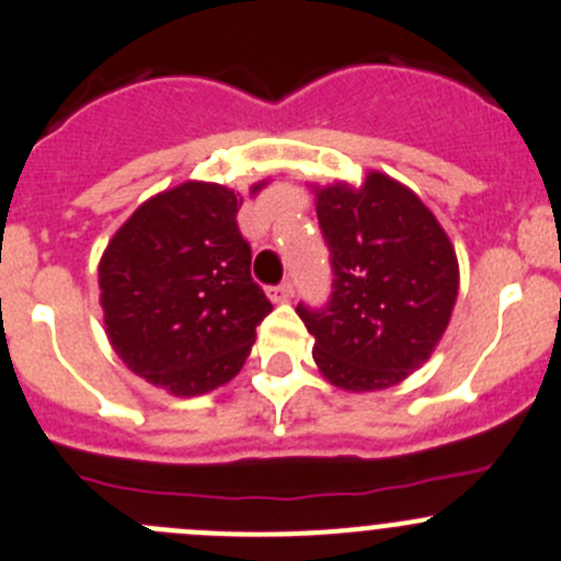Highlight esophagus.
I'll use <instances>...</instances> for the list:
<instances>
[{
  "label": "esophagus",
  "mask_w": 561,
  "mask_h": 561,
  "mask_svg": "<svg viewBox=\"0 0 561 561\" xmlns=\"http://www.w3.org/2000/svg\"><path fill=\"white\" fill-rule=\"evenodd\" d=\"M268 298H271V301H274V304L290 301V298H293V285H290V282H282L279 287H271Z\"/></svg>",
  "instance_id": "34e87169"
}]
</instances>
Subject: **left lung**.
I'll return each instance as SVG.
<instances>
[{"mask_svg": "<svg viewBox=\"0 0 561 561\" xmlns=\"http://www.w3.org/2000/svg\"><path fill=\"white\" fill-rule=\"evenodd\" d=\"M312 194L334 268L329 307L296 309L314 336L312 358L336 389H389L442 342L458 301V254L433 210L386 172L314 183Z\"/></svg>", "mask_w": 561, "mask_h": 561, "instance_id": "left-lung-1", "label": "left lung"}]
</instances>
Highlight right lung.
I'll list each match as a JSON object with an SVG mask.
<instances>
[{
    "label": "right lung",
    "instance_id": "1",
    "mask_svg": "<svg viewBox=\"0 0 561 561\" xmlns=\"http://www.w3.org/2000/svg\"><path fill=\"white\" fill-rule=\"evenodd\" d=\"M268 186H249V197ZM241 194L186 181L145 199L98 263L103 325L125 367L172 397L230 383L271 301L238 232Z\"/></svg>",
    "mask_w": 561,
    "mask_h": 561
}]
</instances>
